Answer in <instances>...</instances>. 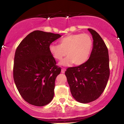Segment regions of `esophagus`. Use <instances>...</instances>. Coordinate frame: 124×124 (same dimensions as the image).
I'll use <instances>...</instances> for the list:
<instances>
[{
    "instance_id": "1",
    "label": "esophagus",
    "mask_w": 124,
    "mask_h": 124,
    "mask_svg": "<svg viewBox=\"0 0 124 124\" xmlns=\"http://www.w3.org/2000/svg\"><path fill=\"white\" fill-rule=\"evenodd\" d=\"M65 71H66L65 69H64V68L62 69V70H61V73H65Z\"/></svg>"
}]
</instances>
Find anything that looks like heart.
I'll return each instance as SVG.
<instances>
[{"instance_id":"b5f03b06","label":"heart","mask_w":124,"mask_h":124,"mask_svg":"<svg viewBox=\"0 0 124 124\" xmlns=\"http://www.w3.org/2000/svg\"><path fill=\"white\" fill-rule=\"evenodd\" d=\"M93 47V40L88 34H74L66 36L59 40V45L54 44L49 46V51L56 60L61 61L66 56L67 58L61 62L62 65L71 63L81 65L88 59Z\"/></svg>"}]
</instances>
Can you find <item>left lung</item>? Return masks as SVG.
<instances>
[{"mask_svg": "<svg viewBox=\"0 0 124 124\" xmlns=\"http://www.w3.org/2000/svg\"><path fill=\"white\" fill-rule=\"evenodd\" d=\"M93 39V47L88 60L65 71L70 92L76 101L87 104L95 101L104 92L109 76L108 50L95 30L88 29Z\"/></svg>", "mask_w": 124, "mask_h": 124, "instance_id": "obj_1", "label": "left lung"}]
</instances>
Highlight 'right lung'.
<instances>
[{
  "label": "right lung",
  "mask_w": 124,
  "mask_h": 124,
  "mask_svg": "<svg viewBox=\"0 0 124 124\" xmlns=\"http://www.w3.org/2000/svg\"><path fill=\"white\" fill-rule=\"evenodd\" d=\"M61 37L58 34L34 31L16 48L14 80L20 95L30 104L46 105L54 97L55 81L61 68L56 65L49 46Z\"/></svg>",
  "instance_id": "obj_1"
}]
</instances>
